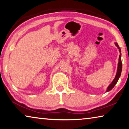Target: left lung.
<instances>
[{"instance_id": "left-lung-1", "label": "left lung", "mask_w": 129, "mask_h": 129, "mask_svg": "<svg viewBox=\"0 0 129 129\" xmlns=\"http://www.w3.org/2000/svg\"><path fill=\"white\" fill-rule=\"evenodd\" d=\"M115 45L119 49V51L120 52V55L119 56V61H118V68H117V72H116V74L115 77V78L113 80V81H112V83L110 84L109 85V87H107V90H106V92H109L110 90L113 88L115 86V85L116 84V83L118 82V80H119V77L120 76V75H121V72H122V60H121V50H120V48H119V45H118V44L116 42L115 43Z\"/></svg>"}]
</instances>
